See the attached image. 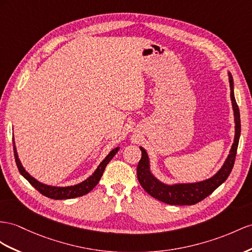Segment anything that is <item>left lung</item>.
<instances>
[{"instance_id": "obj_1", "label": "left lung", "mask_w": 252, "mask_h": 252, "mask_svg": "<svg viewBox=\"0 0 252 252\" xmlns=\"http://www.w3.org/2000/svg\"><path fill=\"white\" fill-rule=\"evenodd\" d=\"M228 75L231 89L230 96L234 112L235 135L233 145L231 147L229 156L222 167L212 178L206 179L204 181L195 183H178L171 185L165 184L153 176V173L150 170V160L148 153L143 147H140L141 158L137 165V178L143 189L153 198L171 205H191L200 202L201 200L211 195L229 177L234 166L238 140H240L241 136V118L240 109H238L234 96L233 77H232L230 72H228Z\"/></svg>"}]
</instances>
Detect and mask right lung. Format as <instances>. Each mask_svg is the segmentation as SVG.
Listing matches in <instances>:
<instances>
[{
	"label": "right lung",
	"instance_id": "obj_1",
	"mask_svg": "<svg viewBox=\"0 0 252 252\" xmlns=\"http://www.w3.org/2000/svg\"><path fill=\"white\" fill-rule=\"evenodd\" d=\"M12 144H14V153H15V159H16V164L19 171H20L21 175L28 180V181L31 183L32 186L39 191L40 193H42L43 196H46L48 198L51 199H55V200H63V199H72V198H76V197H81L86 195L90 190H92L94 186L99 183L100 179L104 172V169L106 165L109 163L115 154L119 151L120 148L117 147L113 149L111 152L107 154V157L102 160L100 163V165L98 166V168L95 169V171L93 173L92 176L89 178H87L85 181H83L79 184L75 185H71V186H64V188H61V186H51V185H47L40 183L39 181H37L35 178L32 177L30 173L23 168V166L20 162V159L18 158V153H17V148L15 146V139L12 137Z\"/></svg>",
	"mask_w": 252,
	"mask_h": 252
}]
</instances>
